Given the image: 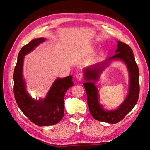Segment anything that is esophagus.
<instances>
[{
  "instance_id": "esophagus-1",
  "label": "esophagus",
  "mask_w": 150,
  "mask_h": 150,
  "mask_svg": "<svg viewBox=\"0 0 150 150\" xmlns=\"http://www.w3.org/2000/svg\"><path fill=\"white\" fill-rule=\"evenodd\" d=\"M83 75L82 73H80V72H79V73L76 74V78L78 79V80L81 81L83 79Z\"/></svg>"
}]
</instances>
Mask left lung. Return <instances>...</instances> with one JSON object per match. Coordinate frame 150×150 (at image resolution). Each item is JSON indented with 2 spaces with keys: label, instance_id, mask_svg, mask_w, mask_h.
Returning <instances> with one entry per match:
<instances>
[{
  "label": "left lung",
  "instance_id": "1",
  "mask_svg": "<svg viewBox=\"0 0 150 150\" xmlns=\"http://www.w3.org/2000/svg\"><path fill=\"white\" fill-rule=\"evenodd\" d=\"M115 56L106 61L86 67L83 84L88 98V105L91 115L95 120L108 123L115 124L124 118L137 103L139 94V70L131 47L121 41H117V48ZM119 60L127 66L129 73L130 83L129 93L124 101L116 110H106L99 103V95L94 82L97 81L103 71L112 60Z\"/></svg>",
  "mask_w": 150,
  "mask_h": 150
}]
</instances>
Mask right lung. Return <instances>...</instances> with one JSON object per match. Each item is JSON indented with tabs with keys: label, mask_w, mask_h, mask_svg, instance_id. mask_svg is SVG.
<instances>
[{
	"label": "right lung",
	"mask_w": 150,
	"mask_h": 150,
	"mask_svg": "<svg viewBox=\"0 0 150 150\" xmlns=\"http://www.w3.org/2000/svg\"><path fill=\"white\" fill-rule=\"evenodd\" d=\"M45 40L44 38L33 39L21 49L13 72V93L17 105L33 123L39 126L56 125L62 120L64 114V95L74 86L72 76H69L57 78L44 99H35L27 91L23 78L24 57Z\"/></svg>",
	"instance_id": "obj_1"
}]
</instances>
